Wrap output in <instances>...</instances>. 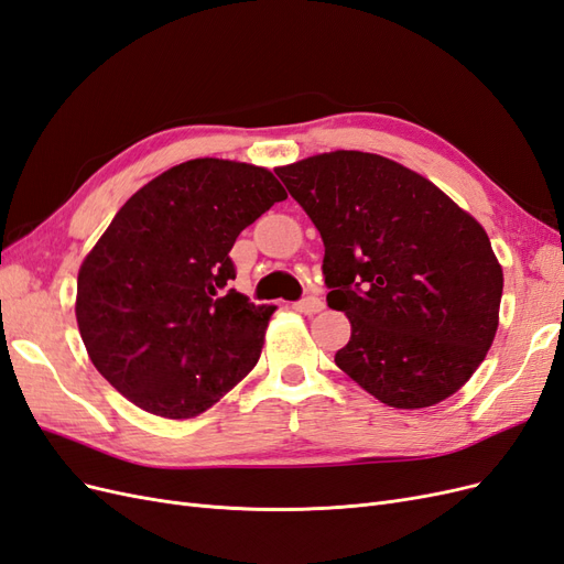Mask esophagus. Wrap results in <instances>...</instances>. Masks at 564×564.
<instances>
[{
  "mask_svg": "<svg viewBox=\"0 0 564 564\" xmlns=\"http://www.w3.org/2000/svg\"><path fill=\"white\" fill-rule=\"evenodd\" d=\"M322 308H324V303H322V299H317V296H305V299H301V301L294 303V311H299V313H303V315H315V313H319Z\"/></svg>",
  "mask_w": 564,
  "mask_h": 564,
  "instance_id": "obj_1",
  "label": "esophagus"
}]
</instances>
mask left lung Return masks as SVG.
Wrapping results in <instances>:
<instances>
[{"label":"left lung","instance_id":"left-lung-1","mask_svg":"<svg viewBox=\"0 0 564 564\" xmlns=\"http://www.w3.org/2000/svg\"><path fill=\"white\" fill-rule=\"evenodd\" d=\"M275 174L322 235L329 308L350 319L334 362L388 406L454 395L499 327L503 272L485 228L371 152H324Z\"/></svg>","mask_w":564,"mask_h":564}]
</instances>
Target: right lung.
I'll return each mask as SVG.
<instances>
[{"mask_svg":"<svg viewBox=\"0 0 564 564\" xmlns=\"http://www.w3.org/2000/svg\"><path fill=\"white\" fill-rule=\"evenodd\" d=\"M286 199L268 169L191 160L131 195L84 259L75 315L94 367L145 412L193 419L261 357L275 305H253L230 249Z\"/></svg>","mask_w":564,"mask_h":564,"instance_id":"add662e5","label":"right lung"}]
</instances>
